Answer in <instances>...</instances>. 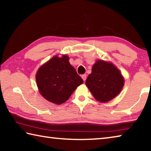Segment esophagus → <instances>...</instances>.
<instances>
[{
  "mask_svg": "<svg viewBox=\"0 0 151 151\" xmlns=\"http://www.w3.org/2000/svg\"><path fill=\"white\" fill-rule=\"evenodd\" d=\"M82 78L83 79L84 81H86V74H85V75H82Z\"/></svg>",
  "mask_w": 151,
  "mask_h": 151,
  "instance_id": "esophagus-1",
  "label": "esophagus"
}]
</instances>
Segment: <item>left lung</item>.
<instances>
[{"label":"left lung","mask_w":151,"mask_h":151,"mask_svg":"<svg viewBox=\"0 0 151 151\" xmlns=\"http://www.w3.org/2000/svg\"><path fill=\"white\" fill-rule=\"evenodd\" d=\"M86 85L97 101L105 103L117 96L124 85V78L112 63L96 61Z\"/></svg>","instance_id":"left-lung-1"}]
</instances>
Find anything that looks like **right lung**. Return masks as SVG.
Instances as JSON below:
<instances>
[{
	"label": "right lung",
	"mask_w": 151,
	"mask_h": 151,
	"mask_svg": "<svg viewBox=\"0 0 151 151\" xmlns=\"http://www.w3.org/2000/svg\"><path fill=\"white\" fill-rule=\"evenodd\" d=\"M68 60L66 55L61 58L54 57L40 67L36 75L40 93L52 103H65L83 83Z\"/></svg>",
	"instance_id": "right-lung-1"
}]
</instances>
